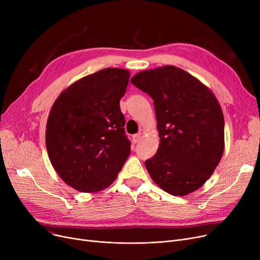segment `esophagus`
I'll list each match as a JSON object with an SVG mask.
<instances>
[{
  "label": "esophagus",
  "mask_w": 260,
  "mask_h": 260,
  "mask_svg": "<svg viewBox=\"0 0 260 260\" xmlns=\"http://www.w3.org/2000/svg\"><path fill=\"white\" fill-rule=\"evenodd\" d=\"M141 139V134H136L133 136V142L134 143H138Z\"/></svg>",
  "instance_id": "esophagus-1"
}]
</instances>
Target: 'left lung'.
Segmentation results:
<instances>
[{
    "instance_id": "obj_1",
    "label": "left lung",
    "mask_w": 260,
    "mask_h": 260,
    "mask_svg": "<svg viewBox=\"0 0 260 260\" xmlns=\"http://www.w3.org/2000/svg\"><path fill=\"white\" fill-rule=\"evenodd\" d=\"M132 84L154 101L160 144L145 167L171 195L183 196L204 184L224 147V120L214 93L181 68L144 71Z\"/></svg>"
}]
</instances>
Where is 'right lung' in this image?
<instances>
[{"mask_svg":"<svg viewBox=\"0 0 260 260\" xmlns=\"http://www.w3.org/2000/svg\"><path fill=\"white\" fill-rule=\"evenodd\" d=\"M128 79L126 70H101L67 87L51 107L46 125L50 162L80 192L111 185L131 153L120 109Z\"/></svg>","mask_w":260,"mask_h":260,"instance_id":"right-lung-1","label":"right lung"}]
</instances>
